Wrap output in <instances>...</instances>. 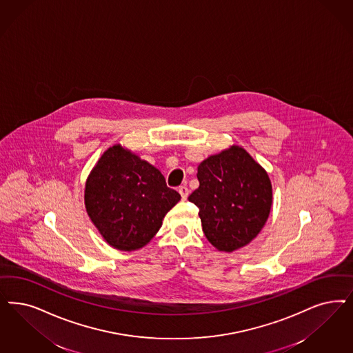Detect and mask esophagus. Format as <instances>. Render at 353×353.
I'll list each match as a JSON object with an SVG mask.
<instances>
[{
    "mask_svg": "<svg viewBox=\"0 0 353 353\" xmlns=\"http://www.w3.org/2000/svg\"><path fill=\"white\" fill-rule=\"evenodd\" d=\"M179 193L181 194V198L185 201L188 198V195H189V189L186 186H180L179 188Z\"/></svg>",
    "mask_w": 353,
    "mask_h": 353,
    "instance_id": "34e87169",
    "label": "esophagus"
}]
</instances>
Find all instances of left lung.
Here are the masks:
<instances>
[{
	"mask_svg": "<svg viewBox=\"0 0 353 353\" xmlns=\"http://www.w3.org/2000/svg\"><path fill=\"white\" fill-rule=\"evenodd\" d=\"M196 177L199 188L188 199L199 208L207 240L231 253L256 239L272 205L268 172L243 147L232 146L203 160Z\"/></svg>",
	"mask_w": 353,
	"mask_h": 353,
	"instance_id": "1",
	"label": "left lung"
}]
</instances>
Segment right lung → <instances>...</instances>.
Segmentation results:
<instances>
[{
  "instance_id": "1",
  "label": "right lung",
  "mask_w": 353,
  "mask_h": 353,
  "mask_svg": "<svg viewBox=\"0 0 353 353\" xmlns=\"http://www.w3.org/2000/svg\"><path fill=\"white\" fill-rule=\"evenodd\" d=\"M180 199L160 170L120 145L101 155L85 181L90 219L104 240L122 252L150 243Z\"/></svg>"
}]
</instances>
